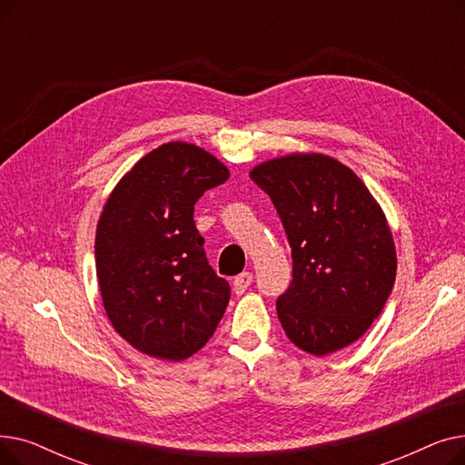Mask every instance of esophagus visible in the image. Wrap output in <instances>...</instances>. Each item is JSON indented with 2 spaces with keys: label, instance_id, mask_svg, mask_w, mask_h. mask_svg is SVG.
<instances>
[{
  "label": "esophagus",
  "instance_id": "obj_1",
  "mask_svg": "<svg viewBox=\"0 0 465 465\" xmlns=\"http://www.w3.org/2000/svg\"><path fill=\"white\" fill-rule=\"evenodd\" d=\"M251 284H252V273H251V272H242L241 275H237V277L233 279V292H235L237 296L245 294V290H247Z\"/></svg>",
  "mask_w": 465,
  "mask_h": 465
}]
</instances>
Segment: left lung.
I'll return each instance as SVG.
<instances>
[{"label":"left lung","instance_id":"8db88e82","mask_svg":"<svg viewBox=\"0 0 465 465\" xmlns=\"http://www.w3.org/2000/svg\"><path fill=\"white\" fill-rule=\"evenodd\" d=\"M282 220L294 279L277 300L286 337L326 356L381 314L398 270L386 214L351 167L322 153H290L251 169Z\"/></svg>","mask_w":465,"mask_h":465}]
</instances>
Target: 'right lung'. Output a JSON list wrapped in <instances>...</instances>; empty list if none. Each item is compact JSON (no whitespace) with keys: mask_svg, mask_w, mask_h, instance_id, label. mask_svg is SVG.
<instances>
[{"mask_svg":"<svg viewBox=\"0 0 465 465\" xmlns=\"http://www.w3.org/2000/svg\"><path fill=\"white\" fill-rule=\"evenodd\" d=\"M230 179L202 146L169 141L126 171L95 228V273L116 333L143 354L181 361L205 347L230 302L207 263L193 203Z\"/></svg>","mask_w":465,"mask_h":465,"instance_id":"add662e5","label":"right lung"}]
</instances>
